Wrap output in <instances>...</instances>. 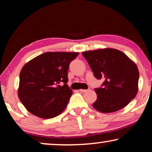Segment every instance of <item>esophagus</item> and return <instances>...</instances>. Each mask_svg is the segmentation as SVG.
I'll use <instances>...</instances> for the list:
<instances>
[{
	"mask_svg": "<svg viewBox=\"0 0 152 152\" xmlns=\"http://www.w3.org/2000/svg\"><path fill=\"white\" fill-rule=\"evenodd\" d=\"M89 91V89L88 90H86V89H80V92H82V93H86V92H88Z\"/></svg>",
	"mask_w": 152,
	"mask_h": 152,
	"instance_id": "esophagus-1",
	"label": "esophagus"
}]
</instances>
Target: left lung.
I'll use <instances>...</instances> for the list:
<instances>
[{"label": "left lung", "instance_id": "8db88e82", "mask_svg": "<svg viewBox=\"0 0 152 152\" xmlns=\"http://www.w3.org/2000/svg\"><path fill=\"white\" fill-rule=\"evenodd\" d=\"M97 79L104 78L102 88H95L93 107L102 113H113L125 107L138 91L139 71L125 54L113 48L82 53Z\"/></svg>", "mask_w": 152, "mask_h": 152}]
</instances>
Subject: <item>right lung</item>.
Segmentation results:
<instances>
[{
	"mask_svg": "<svg viewBox=\"0 0 152 152\" xmlns=\"http://www.w3.org/2000/svg\"><path fill=\"white\" fill-rule=\"evenodd\" d=\"M78 55L47 52L25 64L20 72L18 96L30 113L49 119L64 111L72 94L67 84L69 64Z\"/></svg>",
	"mask_w": 152,
	"mask_h": 152,
	"instance_id": "right-lung-1",
	"label": "right lung"
}]
</instances>
